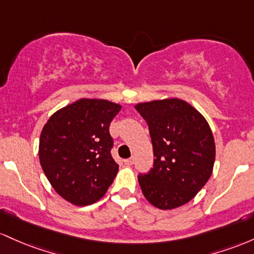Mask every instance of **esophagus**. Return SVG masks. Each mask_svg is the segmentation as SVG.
<instances>
[{
  "label": "esophagus",
  "instance_id": "1",
  "mask_svg": "<svg viewBox=\"0 0 254 254\" xmlns=\"http://www.w3.org/2000/svg\"><path fill=\"white\" fill-rule=\"evenodd\" d=\"M124 162H125V164H127V165H133V164H134V157L125 159Z\"/></svg>",
  "mask_w": 254,
  "mask_h": 254
}]
</instances>
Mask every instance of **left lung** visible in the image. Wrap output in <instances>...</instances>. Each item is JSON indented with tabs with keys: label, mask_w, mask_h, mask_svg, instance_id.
Listing matches in <instances>:
<instances>
[{
	"label": "left lung",
	"mask_w": 254,
	"mask_h": 254,
	"mask_svg": "<svg viewBox=\"0 0 254 254\" xmlns=\"http://www.w3.org/2000/svg\"><path fill=\"white\" fill-rule=\"evenodd\" d=\"M146 120L153 146V168L138 181L146 200L173 210L192 200L211 176L216 146L206 119L180 98L135 104Z\"/></svg>",
	"instance_id": "1"
}]
</instances>
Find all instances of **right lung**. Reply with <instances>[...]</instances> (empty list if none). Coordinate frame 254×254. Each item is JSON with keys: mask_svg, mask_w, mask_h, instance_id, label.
I'll list each match as a JSON object with an SVG mask.
<instances>
[{"mask_svg": "<svg viewBox=\"0 0 254 254\" xmlns=\"http://www.w3.org/2000/svg\"><path fill=\"white\" fill-rule=\"evenodd\" d=\"M121 108L107 99L81 98L54 113L43 127L39 162L53 189L68 203H96L113 184L119 165L110 153L109 126Z\"/></svg>", "mask_w": 254, "mask_h": 254, "instance_id": "right-lung-1", "label": "right lung"}]
</instances>
